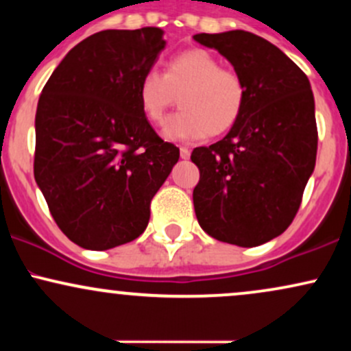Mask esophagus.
<instances>
[{"instance_id":"obj_1","label":"esophagus","mask_w":351,"mask_h":351,"mask_svg":"<svg viewBox=\"0 0 351 351\" xmlns=\"http://www.w3.org/2000/svg\"><path fill=\"white\" fill-rule=\"evenodd\" d=\"M189 153H191V152H189L186 147H181V148H180V156H181V158H183V160H188V158H189Z\"/></svg>"}]
</instances>
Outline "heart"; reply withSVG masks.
I'll return each instance as SVG.
<instances>
[{"label":"heart","mask_w":351,"mask_h":351,"mask_svg":"<svg viewBox=\"0 0 351 351\" xmlns=\"http://www.w3.org/2000/svg\"><path fill=\"white\" fill-rule=\"evenodd\" d=\"M143 115L153 125H163L176 97L181 110L165 125L168 140L193 142L231 130L243 115L247 87L241 74L221 67L206 49H188L173 56L165 72L147 71L136 88Z\"/></svg>","instance_id":"obj_1"}]
</instances>
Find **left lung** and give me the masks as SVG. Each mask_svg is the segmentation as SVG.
I'll return each mask as SVG.
<instances>
[{
    "mask_svg": "<svg viewBox=\"0 0 351 351\" xmlns=\"http://www.w3.org/2000/svg\"><path fill=\"white\" fill-rule=\"evenodd\" d=\"M193 38L224 56L247 87L239 122L191 153L199 168L196 217L215 239L254 247L291 226L315 168L312 88L300 67L261 36L237 29Z\"/></svg>",
    "mask_w": 351,
    "mask_h": 351,
    "instance_id": "1",
    "label": "left lung"
}]
</instances>
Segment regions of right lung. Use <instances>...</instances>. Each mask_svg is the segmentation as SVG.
<instances>
[{"instance_id":"1","label":"right lung","mask_w":351,"mask_h":351,"mask_svg":"<svg viewBox=\"0 0 351 351\" xmlns=\"http://www.w3.org/2000/svg\"><path fill=\"white\" fill-rule=\"evenodd\" d=\"M165 49L160 27L88 36L52 72L36 110L34 178L72 243L106 251L147 229L150 203L180 158L138 104Z\"/></svg>"}]
</instances>
